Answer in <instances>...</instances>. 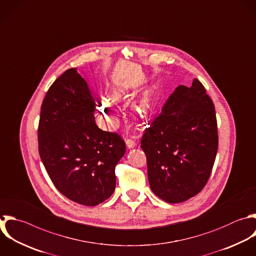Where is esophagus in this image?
Here are the masks:
<instances>
[{
  "label": "esophagus",
  "instance_id": "obj_1",
  "mask_svg": "<svg viewBox=\"0 0 256 256\" xmlns=\"http://www.w3.org/2000/svg\"><path fill=\"white\" fill-rule=\"evenodd\" d=\"M126 145H127L128 148H133V147L136 146V142H135V140H133L131 138H127L126 139Z\"/></svg>",
  "mask_w": 256,
  "mask_h": 256
}]
</instances>
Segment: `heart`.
Here are the masks:
<instances>
[{
  "instance_id": "b5f03b06",
  "label": "heart",
  "mask_w": 256,
  "mask_h": 256,
  "mask_svg": "<svg viewBox=\"0 0 256 256\" xmlns=\"http://www.w3.org/2000/svg\"><path fill=\"white\" fill-rule=\"evenodd\" d=\"M130 93L129 91H127L126 89L124 88H119V89H116L113 91L112 95H111V99L112 101L114 102H119V101H122V100H125L126 98L130 97ZM155 100V95H154V92L153 91H149L147 92L143 98L140 100L139 102V105H138V110H139V113L143 116L145 115L149 109L151 108L153 102ZM112 101H109V100H104L101 104V108H102V112L104 114V116L106 117L107 121L111 124H114L115 121H116V110L114 108V105L112 103Z\"/></svg>"
}]
</instances>
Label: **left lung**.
Wrapping results in <instances>:
<instances>
[{"label":"left lung","mask_w":256,"mask_h":256,"mask_svg":"<svg viewBox=\"0 0 256 256\" xmlns=\"http://www.w3.org/2000/svg\"><path fill=\"white\" fill-rule=\"evenodd\" d=\"M140 141L152 191L168 203L183 202L206 185L218 148L214 104L202 83L178 86Z\"/></svg>","instance_id":"1"}]
</instances>
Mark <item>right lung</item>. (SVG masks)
<instances>
[{
  "mask_svg": "<svg viewBox=\"0 0 256 256\" xmlns=\"http://www.w3.org/2000/svg\"><path fill=\"white\" fill-rule=\"evenodd\" d=\"M95 101L76 68L49 88L41 106L39 154L55 187L68 199L95 206L116 185L115 167L126 151L122 136L101 130Z\"/></svg>",
  "mask_w": 256,
  "mask_h": 256,
  "instance_id": "1",
  "label": "right lung"
}]
</instances>
